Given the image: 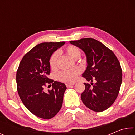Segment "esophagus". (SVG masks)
I'll return each mask as SVG.
<instances>
[{"label":"esophagus","instance_id":"1","mask_svg":"<svg viewBox=\"0 0 135 135\" xmlns=\"http://www.w3.org/2000/svg\"><path fill=\"white\" fill-rule=\"evenodd\" d=\"M74 84V83H71V84H70V83H67L66 84V86L67 87V88H70L71 86H73Z\"/></svg>","mask_w":135,"mask_h":135}]
</instances>
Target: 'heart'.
I'll return each mask as SVG.
<instances>
[{"label": "heart", "mask_w": 135, "mask_h": 135, "mask_svg": "<svg viewBox=\"0 0 135 135\" xmlns=\"http://www.w3.org/2000/svg\"><path fill=\"white\" fill-rule=\"evenodd\" d=\"M65 51L68 56L73 59H77L80 56L81 52L78 47L74 46H68L66 47ZM61 52V51L55 52L52 55L49 59V65L52 69H55L57 67V61L59 56V53ZM80 74V71L78 69L64 70L58 73L57 77L61 81L67 83H71L75 81L77 79V76Z\"/></svg>", "instance_id": "heart-1"}]
</instances>
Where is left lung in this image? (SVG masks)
Listing matches in <instances>:
<instances>
[{
  "instance_id": "obj_1",
  "label": "left lung",
  "mask_w": 135,
  "mask_h": 135,
  "mask_svg": "<svg viewBox=\"0 0 135 135\" xmlns=\"http://www.w3.org/2000/svg\"><path fill=\"white\" fill-rule=\"evenodd\" d=\"M86 55L87 68L82 77L89 84L84 83L85 90L81 99L88 108L102 112L111 107L117 98L122 82L120 64L113 52L101 42L92 38L70 41ZM95 79L96 83L92 81Z\"/></svg>"
}]
</instances>
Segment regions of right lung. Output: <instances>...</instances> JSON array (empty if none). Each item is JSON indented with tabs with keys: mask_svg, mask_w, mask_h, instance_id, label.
Listing matches in <instances>:
<instances>
[{
	"mask_svg": "<svg viewBox=\"0 0 135 135\" xmlns=\"http://www.w3.org/2000/svg\"><path fill=\"white\" fill-rule=\"evenodd\" d=\"M64 42L40 43L22 58L17 71V90L25 107L34 115L43 119L54 117L62 107L67 87L61 82L48 79L49 59ZM46 83H52V89L45 93ZM51 86V84H50Z\"/></svg>",
	"mask_w": 135,
	"mask_h": 135,
	"instance_id": "right-lung-1",
	"label": "right lung"
}]
</instances>
